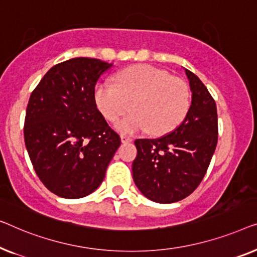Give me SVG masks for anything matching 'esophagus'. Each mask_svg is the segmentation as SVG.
<instances>
[{
    "instance_id": "1",
    "label": "esophagus",
    "mask_w": 257,
    "mask_h": 257,
    "mask_svg": "<svg viewBox=\"0 0 257 257\" xmlns=\"http://www.w3.org/2000/svg\"><path fill=\"white\" fill-rule=\"evenodd\" d=\"M132 139H130V137H128V136H125V135H121V142L122 143H129V142H132Z\"/></svg>"
}]
</instances>
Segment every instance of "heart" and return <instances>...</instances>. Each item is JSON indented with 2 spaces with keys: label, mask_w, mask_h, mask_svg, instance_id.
Returning <instances> with one entry per match:
<instances>
[{
  "label": "heart",
  "mask_w": 257,
  "mask_h": 257,
  "mask_svg": "<svg viewBox=\"0 0 257 257\" xmlns=\"http://www.w3.org/2000/svg\"><path fill=\"white\" fill-rule=\"evenodd\" d=\"M94 101L100 113L108 121L122 116L132 102V110L117 122L122 134L150 130L162 135L183 120L190 106L187 87L165 72L148 65H137L120 72L116 85L110 81L97 82Z\"/></svg>",
  "instance_id": "b5f03b06"
}]
</instances>
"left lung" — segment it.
<instances>
[{
  "mask_svg": "<svg viewBox=\"0 0 257 257\" xmlns=\"http://www.w3.org/2000/svg\"><path fill=\"white\" fill-rule=\"evenodd\" d=\"M192 93L182 123L160 139L135 141L133 178L144 197L171 204L190 196L204 178L218 142V114L211 94L186 68Z\"/></svg>",
  "mask_w": 257,
  "mask_h": 257,
  "instance_id": "8db88e82",
  "label": "left lung"
}]
</instances>
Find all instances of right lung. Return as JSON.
<instances>
[{
    "mask_svg": "<svg viewBox=\"0 0 257 257\" xmlns=\"http://www.w3.org/2000/svg\"><path fill=\"white\" fill-rule=\"evenodd\" d=\"M111 66L85 57L63 61L50 68L29 99L25 147L39 179L61 198L94 192L121 144L94 101L96 81Z\"/></svg>",
    "mask_w": 257,
    "mask_h": 257,
    "instance_id": "1",
    "label": "right lung"
}]
</instances>
